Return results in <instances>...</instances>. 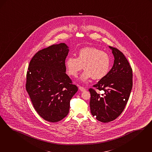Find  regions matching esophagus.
Instances as JSON below:
<instances>
[{
    "label": "esophagus",
    "instance_id": "1",
    "mask_svg": "<svg viewBox=\"0 0 152 152\" xmlns=\"http://www.w3.org/2000/svg\"><path fill=\"white\" fill-rule=\"evenodd\" d=\"M79 90L81 91H85V90H86L84 87H82V86H79Z\"/></svg>",
    "mask_w": 152,
    "mask_h": 152
}]
</instances>
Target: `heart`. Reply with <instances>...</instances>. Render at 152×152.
Masks as SVG:
<instances>
[{
    "label": "heart",
    "mask_w": 152,
    "mask_h": 152,
    "mask_svg": "<svg viewBox=\"0 0 152 152\" xmlns=\"http://www.w3.org/2000/svg\"><path fill=\"white\" fill-rule=\"evenodd\" d=\"M68 73L77 77L83 69L80 80L86 83L89 79L99 80L103 78L109 71L111 61L109 55L101 50L95 48H85L80 50L77 58L67 57L64 62Z\"/></svg>",
    "instance_id": "1"
}]
</instances>
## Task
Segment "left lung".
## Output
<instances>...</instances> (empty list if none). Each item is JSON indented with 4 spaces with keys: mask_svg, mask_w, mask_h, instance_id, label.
<instances>
[{
    "mask_svg": "<svg viewBox=\"0 0 152 152\" xmlns=\"http://www.w3.org/2000/svg\"><path fill=\"white\" fill-rule=\"evenodd\" d=\"M109 47L114 57L113 66L93 86L104 93L101 96L94 89H89L91 114L103 123L113 121L121 114L132 88V69L127 59L118 49Z\"/></svg>",
    "mask_w": 152,
    "mask_h": 152,
    "instance_id": "obj_1",
    "label": "left lung"
}]
</instances>
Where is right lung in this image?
Returning <instances> with one entry per match:
<instances>
[{"instance_id":"obj_1","label":"right lung","mask_w":152,"mask_h":152,"mask_svg":"<svg viewBox=\"0 0 152 152\" xmlns=\"http://www.w3.org/2000/svg\"><path fill=\"white\" fill-rule=\"evenodd\" d=\"M64 43L38 51L30 61L26 89L39 115L50 122L64 118L78 88L66 73L69 49Z\"/></svg>"}]
</instances>
